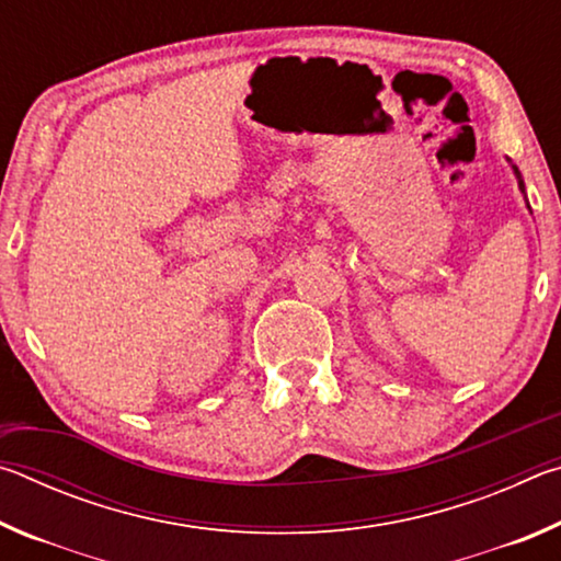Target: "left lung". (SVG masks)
Masks as SVG:
<instances>
[{"label":"left lung","mask_w":561,"mask_h":561,"mask_svg":"<svg viewBox=\"0 0 561 561\" xmlns=\"http://www.w3.org/2000/svg\"><path fill=\"white\" fill-rule=\"evenodd\" d=\"M512 170H515V175H517V183H519V190H522V193H525V183H522V175H519V170H517V165H512ZM527 207H529V203H527Z\"/></svg>","instance_id":"8db88e82"}]
</instances>
